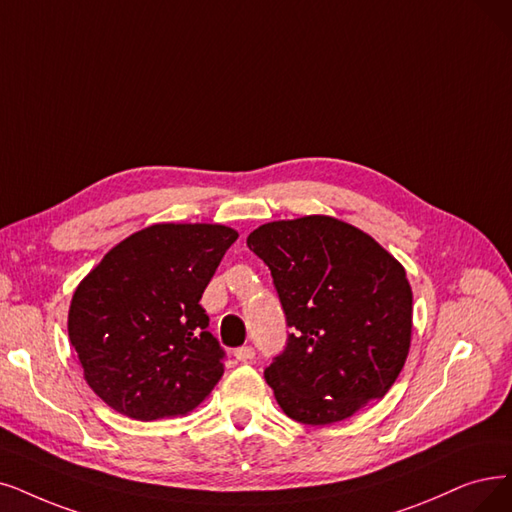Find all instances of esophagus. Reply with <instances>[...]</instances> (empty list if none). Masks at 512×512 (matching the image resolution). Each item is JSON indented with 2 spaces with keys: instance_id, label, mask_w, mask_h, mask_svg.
<instances>
[{
  "instance_id": "esophagus-1",
  "label": "esophagus",
  "mask_w": 512,
  "mask_h": 512,
  "mask_svg": "<svg viewBox=\"0 0 512 512\" xmlns=\"http://www.w3.org/2000/svg\"><path fill=\"white\" fill-rule=\"evenodd\" d=\"M254 357H256L254 346H239V349L235 351V359H237V361H241V363L254 361Z\"/></svg>"
}]
</instances>
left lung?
I'll use <instances>...</instances> for the list:
<instances>
[{
	"instance_id": "left-lung-1",
	"label": "left lung",
	"mask_w": 512,
	"mask_h": 512,
	"mask_svg": "<svg viewBox=\"0 0 512 512\" xmlns=\"http://www.w3.org/2000/svg\"><path fill=\"white\" fill-rule=\"evenodd\" d=\"M248 248L269 267L294 327L264 370L281 410L323 426L382 399L412 340V288L401 264L332 216L262 224Z\"/></svg>"
}]
</instances>
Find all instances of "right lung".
<instances>
[{"instance_id": "right-lung-1", "label": "right lung", "mask_w": 512, "mask_h": 512, "mask_svg": "<svg viewBox=\"0 0 512 512\" xmlns=\"http://www.w3.org/2000/svg\"><path fill=\"white\" fill-rule=\"evenodd\" d=\"M222 224H153L77 285L69 340L92 391L134 420L187 414L224 374V351L199 304L237 239Z\"/></svg>"}]
</instances>
